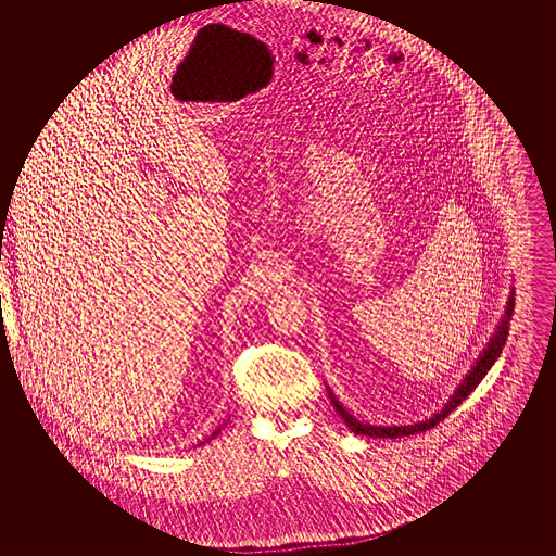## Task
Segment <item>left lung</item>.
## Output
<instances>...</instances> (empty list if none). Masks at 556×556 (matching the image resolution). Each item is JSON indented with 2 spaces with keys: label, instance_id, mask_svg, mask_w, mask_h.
I'll list each match as a JSON object with an SVG mask.
<instances>
[{
  "label": "left lung",
  "instance_id": "8db88e82",
  "mask_svg": "<svg viewBox=\"0 0 556 556\" xmlns=\"http://www.w3.org/2000/svg\"><path fill=\"white\" fill-rule=\"evenodd\" d=\"M514 314V298L507 300L505 305V316L500 321L495 334L491 337L488 342V349H483V353L479 354V358L475 361L472 369L465 375L463 383L456 388L453 397L444 404V407L434 414L432 418H426L424 421L418 424H409V426H370V424H363V421L356 420L353 414H349V409L344 405L340 404L337 400V395L328 389V397L334 405V409L338 412V416L344 420V424L353 430L354 434H363V437L370 438H402L409 437V434H420L426 432L430 428H434L437 424L444 420L453 409H456V405L463 404V400H467L471 395L472 389L477 388L481 383V379L488 375V370L493 367V363L497 361V356L504 349L505 338H507V330H509V318Z\"/></svg>",
  "mask_w": 556,
  "mask_h": 556
}]
</instances>
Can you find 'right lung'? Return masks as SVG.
<instances>
[{"instance_id":"1","label":"right lung","mask_w":556,"mask_h":556,"mask_svg":"<svg viewBox=\"0 0 556 556\" xmlns=\"http://www.w3.org/2000/svg\"><path fill=\"white\" fill-rule=\"evenodd\" d=\"M218 434H219V430H216V432H214V434H212V437L205 438V440H203V442H210V440H212V438H216V437H218ZM203 442H202V444H203Z\"/></svg>"}]
</instances>
